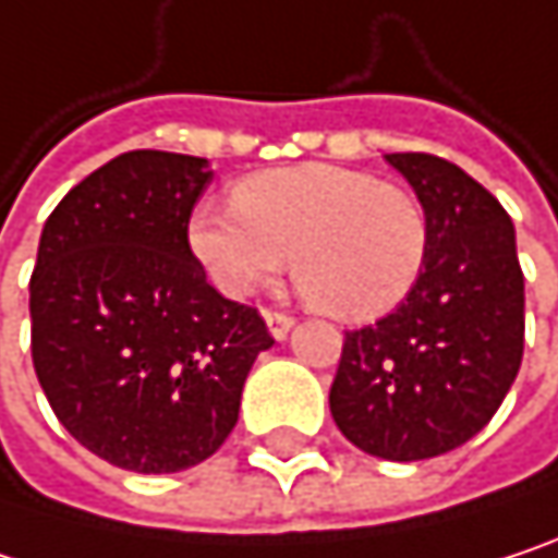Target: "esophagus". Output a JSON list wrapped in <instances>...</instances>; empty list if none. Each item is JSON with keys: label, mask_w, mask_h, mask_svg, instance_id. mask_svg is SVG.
<instances>
[{"label": "esophagus", "mask_w": 558, "mask_h": 558, "mask_svg": "<svg viewBox=\"0 0 558 558\" xmlns=\"http://www.w3.org/2000/svg\"><path fill=\"white\" fill-rule=\"evenodd\" d=\"M265 319H268V329H271L275 339H283L290 332V326H293V316L283 313V310H265Z\"/></svg>", "instance_id": "1"}]
</instances>
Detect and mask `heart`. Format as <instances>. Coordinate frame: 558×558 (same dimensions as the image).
Returning <instances> with one entry per match:
<instances>
[{
  "instance_id": "1",
  "label": "heart",
  "mask_w": 558,
  "mask_h": 558,
  "mask_svg": "<svg viewBox=\"0 0 558 558\" xmlns=\"http://www.w3.org/2000/svg\"><path fill=\"white\" fill-rule=\"evenodd\" d=\"M232 199H203L186 222L193 258L226 296H252L293 258V280L316 310L368 323L397 310L426 268L423 203L375 173L336 165L265 170L245 177Z\"/></svg>"
}]
</instances>
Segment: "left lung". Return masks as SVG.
<instances>
[{
    "label": "left lung",
    "mask_w": 558,
    "mask_h": 558,
    "mask_svg": "<svg viewBox=\"0 0 558 558\" xmlns=\"http://www.w3.org/2000/svg\"><path fill=\"white\" fill-rule=\"evenodd\" d=\"M429 216V255L410 296L349 329L329 410L368 456L420 462L469 442L501 407L523 359V271L513 222L462 168L388 155Z\"/></svg>",
    "instance_id": "1"
}]
</instances>
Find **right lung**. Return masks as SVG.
Here are the masks:
<instances>
[{"label":"right lung","mask_w":558,"mask_h":558,"mask_svg":"<svg viewBox=\"0 0 558 558\" xmlns=\"http://www.w3.org/2000/svg\"><path fill=\"white\" fill-rule=\"evenodd\" d=\"M206 158L125 151L48 216L32 275V362L63 429L125 472L209 459L275 339L206 283L186 242Z\"/></svg>","instance_id":"add662e5"}]
</instances>
